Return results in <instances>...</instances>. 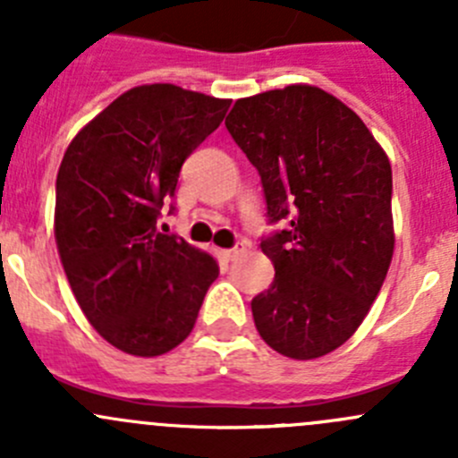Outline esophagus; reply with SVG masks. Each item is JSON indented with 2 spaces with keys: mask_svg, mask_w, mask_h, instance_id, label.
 I'll return each mask as SVG.
<instances>
[{
  "mask_svg": "<svg viewBox=\"0 0 458 458\" xmlns=\"http://www.w3.org/2000/svg\"><path fill=\"white\" fill-rule=\"evenodd\" d=\"M243 250H246L243 246H234V248H230V250H221V255H224V259H228V261H234V259L242 255Z\"/></svg>",
  "mask_w": 458,
  "mask_h": 458,
  "instance_id": "1",
  "label": "esophagus"
}]
</instances>
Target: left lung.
Masks as SVG:
<instances>
[{
    "label": "left lung",
    "mask_w": 458,
    "mask_h": 458,
    "mask_svg": "<svg viewBox=\"0 0 458 458\" xmlns=\"http://www.w3.org/2000/svg\"><path fill=\"white\" fill-rule=\"evenodd\" d=\"M225 128L259 170L275 281L252 299L261 339L299 361L357 332L392 252V168L354 110L317 86L293 84L234 101Z\"/></svg>",
    "instance_id": "left-lung-1"
}]
</instances>
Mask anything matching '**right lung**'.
Wrapping results in <instances>:
<instances>
[{
  "label": "right lung",
  "mask_w": 458,
  "mask_h": 458,
  "mask_svg": "<svg viewBox=\"0 0 458 458\" xmlns=\"http://www.w3.org/2000/svg\"><path fill=\"white\" fill-rule=\"evenodd\" d=\"M230 99L174 84L131 88L64 152L55 242L90 326L117 350L159 357L177 348L219 266L157 230L186 157L219 128Z\"/></svg>",
  "instance_id": "right-lung-1"
}]
</instances>
